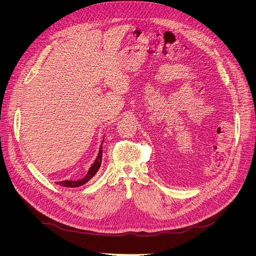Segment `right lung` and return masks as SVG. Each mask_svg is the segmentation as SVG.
I'll use <instances>...</instances> for the list:
<instances>
[{
    "instance_id": "1",
    "label": "right lung",
    "mask_w": 256,
    "mask_h": 256,
    "mask_svg": "<svg viewBox=\"0 0 256 256\" xmlns=\"http://www.w3.org/2000/svg\"><path fill=\"white\" fill-rule=\"evenodd\" d=\"M104 140L102 142V145H100V147H99V152H98L97 157H96L95 161L92 162V164L90 166V168L86 175H85L83 178H81V180H63V182H58L56 184H60V186H62V187L76 188V187H80V186L85 184L90 180V178L94 177L95 174L98 172L100 166H102V143H104Z\"/></svg>"
}]
</instances>
